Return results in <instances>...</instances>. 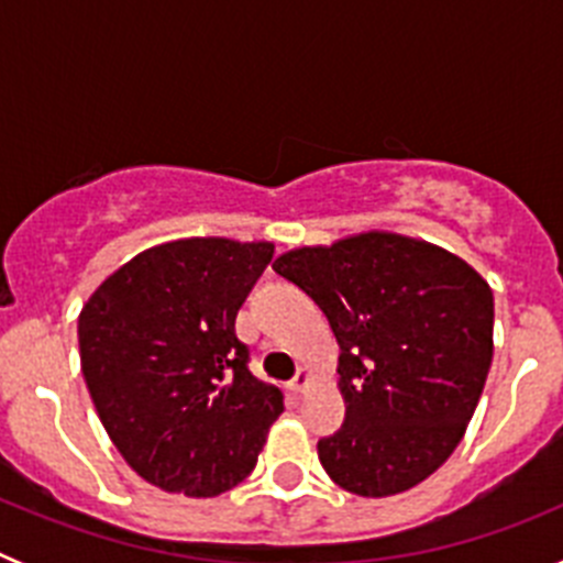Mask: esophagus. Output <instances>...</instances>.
Masks as SVG:
<instances>
[{
	"label": "esophagus",
	"instance_id": "obj_1",
	"mask_svg": "<svg viewBox=\"0 0 563 563\" xmlns=\"http://www.w3.org/2000/svg\"><path fill=\"white\" fill-rule=\"evenodd\" d=\"M310 383H312V372L301 366V369L296 372V377H292V380H290V389L296 391V395H301V391H305L307 386H310Z\"/></svg>",
	"mask_w": 563,
	"mask_h": 563
}]
</instances>
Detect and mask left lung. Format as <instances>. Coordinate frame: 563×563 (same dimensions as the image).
<instances>
[{"label": "left lung", "mask_w": 563, "mask_h": 563, "mask_svg": "<svg viewBox=\"0 0 563 563\" xmlns=\"http://www.w3.org/2000/svg\"><path fill=\"white\" fill-rule=\"evenodd\" d=\"M273 271L321 307L341 346V431L318 442L335 485L380 499L454 454L494 361V290L426 239L366 231L287 251Z\"/></svg>", "instance_id": "obj_1"}]
</instances>
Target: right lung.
<instances>
[{
  "instance_id": "right-lung-1",
  "label": "right lung",
  "mask_w": 563,
  "mask_h": 563,
  "mask_svg": "<svg viewBox=\"0 0 563 563\" xmlns=\"http://www.w3.org/2000/svg\"><path fill=\"white\" fill-rule=\"evenodd\" d=\"M273 242L188 236L109 273L78 316L81 372L114 449L166 494L245 479L285 395L247 369L233 324Z\"/></svg>"
}]
</instances>
